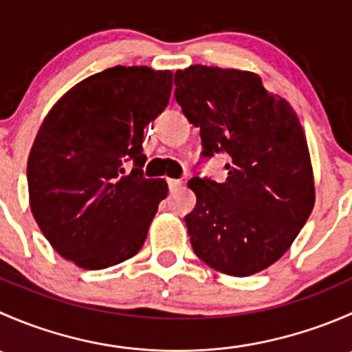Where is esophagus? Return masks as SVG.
<instances>
[{"label": "esophagus", "instance_id": "34e87169", "mask_svg": "<svg viewBox=\"0 0 352 352\" xmlns=\"http://www.w3.org/2000/svg\"><path fill=\"white\" fill-rule=\"evenodd\" d=\"M166 184H168V189H170V190H175V189H179L180 186H182V180L168 179V180H166Z\"/></svg>", "mask_w": 352, "mask_h": 352}]
</instances>
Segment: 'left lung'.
<instances>
[{"instance_id": "1", "label": "left lung", "mask_w": 352, "mask_h": 352, "mask_svg": "<svg viewBox=\"0 0 352 352\" xmlns=\"http://www.w3.org/2000/svg\"><path fill=\"white\" fill-rule=\"evenodd\" d=\"M175 100L201 129V155H228L225 182H189L197 197L186 216L194 252L223 274L264 271L286 254L315 204L296 112L258 74L201 65L177 71Z\"/></svg>"}]
</instances>
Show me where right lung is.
<instances>
[{
    "instance_id": "add662e5",
    "label": "right lung",
    "mask_w": 352,
    "mask_h": 352,
    "mask_svg": "<svg viewBox=\"0 0 352 352\" xmlns=\"http://www.w3.org/2000/svg\"><path fill=\"white\" fill-rule=\"evenodd\" d=\"M172 83V71L109 67L45 116L27 163L30 209L52 248L78 267L107 269L143 247L168 192L163 179L143 177V134L168 105Z\"/></svg>"
}]
</instances>
